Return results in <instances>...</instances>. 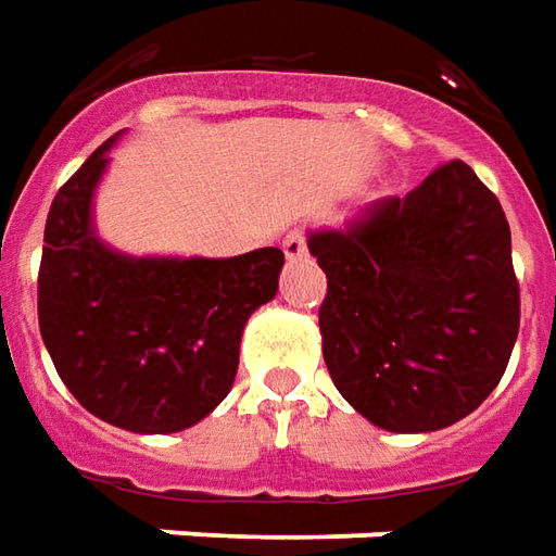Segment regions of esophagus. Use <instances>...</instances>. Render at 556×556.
Masks as SVG:
<instances>
[{"mask_svg": "<svg viewBox=\"0 0 556 556\" xmlns=\"http://www.w3.org/2000/svg\"><path fill=\"white\" fill-rule=\"evenodd\" d=\"M285 256L287 260H302V256L308 254V244H305V232L302 229H290L285 236Z\"/></svg>", "mask_w": 556, "mask_h": 556, "instance_id": "obj_1", "label": "esophagus"}]
</instances>
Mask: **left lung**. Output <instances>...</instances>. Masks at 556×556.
<instances>
[{"mask_svg": "<svg viewBox=\"0 0 556 556\" xmlns=\"http://www.w3.org/2000/svg\"><path fill=\"white\" fill-rule=\"evenodd\" d=\"M308 251L327 271L329 378L375 427L442 430L500 384L520 327L511 229L463 160L312 232Z\"/></svg>", "mask_w": 556, "mask_h": 556, "instance_id": "8db88e82", "label": "left lung"}]
</instances>
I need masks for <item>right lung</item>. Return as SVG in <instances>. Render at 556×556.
I'll return each instance as SVG.
<instances>
[{"label":"right lung","instance_id":"add662e5","mask_svg":"<svg viewBox=\"0 0 556 556\" xmlns=\"http://www.w3.org/2000/svg\"><path fill=\"white\" fill-rule=\"evenodd\" d=\"M117 139V136H114ZM114 139L53 197L38 266V329L63 384L129 432H178L224 402L241 329L278 290L281 248L229 260L126 256L93 232Z\"/></svg>","mask_w":556,"mask_h":556}]
</instances>
